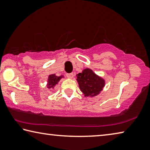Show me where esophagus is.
<instances>
[{
  "instance_id": "34e87169",
  "label": "esophagus",
  "mask_w": 150,
  "mask_h": 150,
  "mask_svg": "<svg viewBox=\"0 0 150 150\" xmlns=\"http://www.w3.org/2000/svg\"><path fill=\"white\" fill-rule=\"evenodd\" d=\"M66 76H67V77L69 78V79H72L73 77V76H74V75H73V73H67L66 74Z\"/></svg>"
}]
</instances>
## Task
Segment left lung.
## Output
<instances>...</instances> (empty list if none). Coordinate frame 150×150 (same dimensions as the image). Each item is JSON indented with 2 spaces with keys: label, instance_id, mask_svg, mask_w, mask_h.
I'll return each instance as SVG.
<instances>
[{
  "label": "left lung",
  "instance_id": "left-lung-1",
  "mask_svg": "<svg viewBox=\"0 0 150 150\" xmlns=\"http://www.w3.org/2000/svg\"><path fill=\"white\" fill-rule=\"evenodd\" d=\"M76 76L80 89L85 96L97 95L105 87V80L88 68L83 69Z\"/></svg>",
  "mask_w": 150,
  "mask_h": 150
}]
</instances>
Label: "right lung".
I'll return each mask as SVG.
<instances>
[{
    "instance_id": "right-lung-1",
    "label": "right lung",
    "mask_w": 150,
    "mask_h": 150,
    "mask_svg": "<svg viewBox=\"0 0 150 150\" xmlns=\"http://www.w3.org/2000/svg\"><path fill=\"white\" fill-rule=\"evenodd\" d=\"M63 75L59 76V77H57V76L55 75V74H52L49 75L48 77V80H47V88H54L55 85L57 84V83L59 82V80L62 79Z\"/></svg>"
}]
</instances>
